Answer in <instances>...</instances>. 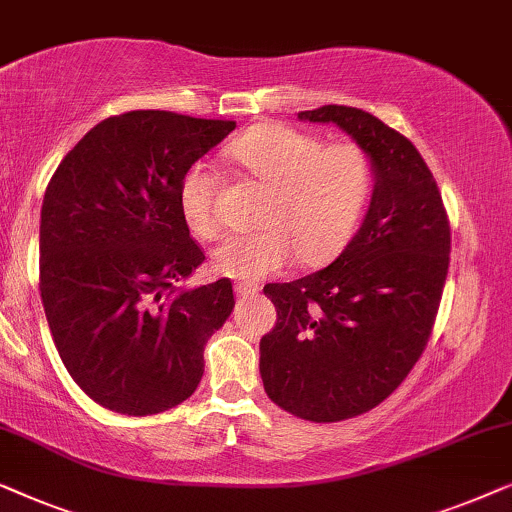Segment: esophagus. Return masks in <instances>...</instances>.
<instances>
[{"label":"esophagus","instance_id":"34e87169","mask_svg":"<svg viewBox=\"0 0 512 512\" xmlns=\"http://www.w3.org/2000/svg\"><path fill=\"white\" fill-rule=\"evenodd\" d=\"M234 292H236V297H255V294L259 292V285H255V283H236Z\"/></svg>","mask_w":512,"mask_h":512}]
</instances>
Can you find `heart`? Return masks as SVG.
<instances>
[{
	"mask_svg": "<svg viewBox=\"0 0 512 512\" xmlns=\"http://www.w3.org/2000/svg\"><path fill=\"white\" fill-rule=\"evenodd\" d=\"M229 155L266 185L257 213L262 227L229 234L211 253L213 271L239 280H259L292 262L322 264L355 234L373 185V167L362 146L325 143L290 125H259L239 136ZM220 176L192 164L178 185L185 227L208 239L218 232L215 199Z\"/></svg>",
	"mask_w": 512,
	"mask_h": 512,
	"instance_id": "b5f03b06",
	"label": "heart"
}]
</instances>
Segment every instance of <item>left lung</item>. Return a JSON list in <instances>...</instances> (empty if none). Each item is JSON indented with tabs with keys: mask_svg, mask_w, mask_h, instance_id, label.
<instances>
[{
	"mask_svg": "<svg viewBox=\"0 0 512 512\" xmlns=\"http://www.w3.org/2000/svg\"><path fill=\"white\" fill-rule=\"evenodd\" d=\"M297 118L343 129L376 183L362 227L327 269L264 287L278 322L259 341V373L287 413L338 422L376 408L420 359L448 276L450 222L429 167L397 129L336 104Z\"/></svg>",
	"mask_w": 512,
	"mask_h": 512,
	"instance_id": "obj_1",
	"label": "left lung"
}]
</instances>
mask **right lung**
Segmentation results:
<instances>
[{
    "label": "right lung",
    "instance_id": "1",
    "mask_svg": "<svg viewBox=\"0 0 512 512\" xmlns=\"http://www.w3.org/2000/svg\"><path fill=\"white\" fill-rule=\"evenodd\" d=\"M234 120L171 111L106 118L64 155L43 194L39 290L69 376L99 406L155 415L204 376V345L232 315L227 278L185 290L204 253L178 185Z\"/></svg>",
    "mask_w": 512,
    "mask_h": 512
}]
</instances>
